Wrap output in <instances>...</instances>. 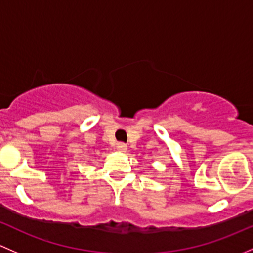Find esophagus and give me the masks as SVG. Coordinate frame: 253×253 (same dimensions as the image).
<instances>
[{
	"mask_svg": "<svg viewBox=\"0 0 253 253\" xmlns=\"http://www.w3.org/2000/svg\"><path fill=\"white\" fill-rule=\"evenodd\" d=\"M117 150H118L119 152H126L127 150V146L126 144H124V142H118V144H117Z\"/></svg>",
	"mask_w": 253,
	"mask_h": 253,
	"instance_id": "1",
	"label": "esophagus"
}]
</instances>
